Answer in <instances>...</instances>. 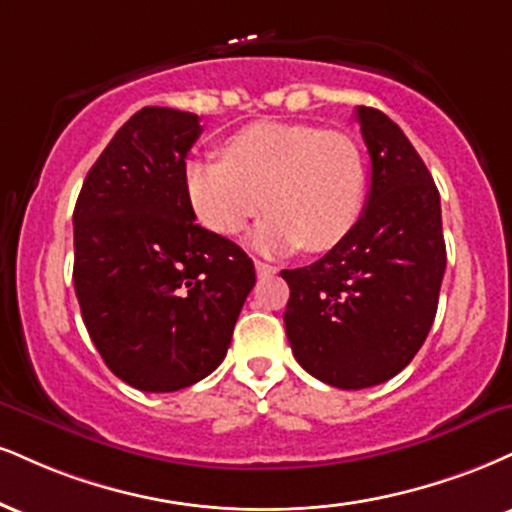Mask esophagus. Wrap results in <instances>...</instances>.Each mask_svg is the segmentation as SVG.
<instances>
[{
    "instance_id": "esophagus-1",
    "label": "esophagus",
    "mask_w": 512,
    "mask_h": 512,
    "mask_svg": "<svg viewBox=\"0 0 512 512\" xmlns=\"http://www.w3.org/2000/svg\"><path fill=\"white\" fill-rule=\"evenodd\" d=\"M255 272H257V276H260V279H267V276H274L276 274V267H272V264H267V262L257 260L255 262Z\"/></svg>"
}]
</instances>
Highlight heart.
I'll return each mask as SVG.
<instances>
[{
	"mask_svg": "<svg viewBox=\"0 0 512 512\" xmlns=\"http://www.w3.org/2000/svg\"><path fill=\"white\" fill-rule=\"evenodd\" d=\"M367 190L362 150L350 135L310 123L255 121L224 143V159H193L186 193L195 217L236 236L272 209L252 245L264 252H324L353 231Z\"/></svg>",
	"mask_w": 512,
	"mask_h": 512,
	"instance_id": "heart-1",
	"label": "heart"
}]
</instances>
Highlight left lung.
Listing matches in <instances>:
<instances>
[{
  "label": "left lung",
  "instance_id": "1",
  "mask_svg": "<svg viewBox=\"0 0 512 512\" xmlns=\"http://www.w3.org/2000/svg\"><path fill=\"white\" fill-rule=\"evenodd\" d=\"M372 176L353 231L310 267L283 269V322L295 360L336 389L396 377L422 348L439 305L446 243L441 200L398 123L357 107Z\"/></svg>",
  "mask_w": 512,
  "mask_h": 512
}]
</instances>
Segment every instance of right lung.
<instances>
[{
	"instance_id": "1",
	"label": "right lung",
	"mask_w": 512,
	"mask_h": 512,
	"mask_svg": "<svg viewBox=\"0 0 512 512\" xmlns=\"http://www.w3.org/2000/svg\"><path fill=\"white\" fill-rule=\"evenodd\" d=\"M200 119L145 107L92 164L73 209V283L107 367L171 393L212 374L255 286L236 243L195 224L186 157Z\"/></svg>"
}]
</instances>
